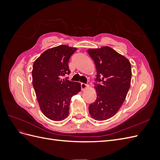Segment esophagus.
I'll list each match as a JSON object with an SVG mask.
<instances>
[{"instance_id":"1","label":"esophagus","mask_w":160,"mask_h":160,"mask_svg":"<svg viewBox=\"0 0 160 160\" xmlns=\"http://www.w3.org/2000/svg\"><path fill=\"white\" fill-rule=\"evenodd\" d=\"M81 89L83 91V90H85V89H88V88H89V85H88V84L83 83H81Z\"/></svg>"}]
</instances>
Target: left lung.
I'll return each mask as SVG.
<instances>
[{"instance_id":"8db88e82","label":"left lung","mask_w":160,"mask_h":160,"mask_svg":"<svg viewBox=\"0 0 160 160\" xmlns=\"http://www.w3.org/2000/svg\"><path fill=\"white\" fill-rule=\"evenodd\" d=\"M97 69L95 85L97 99L89 106L91 116L98 121L112 118L122 107L129 91L132 79L129 61L108 46L89 49Z\"/></svg>"}]
</instances>
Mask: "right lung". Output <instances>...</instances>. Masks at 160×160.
I'll list each match as a JSON object with an SVG mask.
<instances>
[{
	"instance_id": "obj_1",
	"label": "right lung",
	"mask_w": 160,
	"mask_h": 160,
	"mask_svg": "<svg viewBox=\"0 0 160 160\" xmlns=\"http://www.w3.org/2000/svg\"><path fill=\"white\" fill-rule=\"evenodd\" d=\"M76 47L61 45L43 52L32 66V85L39 108L47 118L59 122L67 118L71 98L81 91L79 82L62 79L69 74L68 62Z\"/></svg>"
}]
</instances>
